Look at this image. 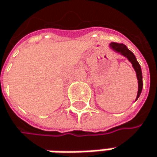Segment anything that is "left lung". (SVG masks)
I'll return each mask as SVG.
<instances>
[{
  "mask_svg": "<svg viewBox=\"0 0 157 157\" xmlns=\"http://www.w3.org/2000/svg\"><path fill=\"white\" fill-rule=\"evenodd\" d=\"M109 48L113 49L115 52L119 53L120 55L124 56L125 58H127L128 60L131 62L132 67L134 68L136 73V78L138 80V90H137V95H136V100L139 98L141 92H142V88H143V78H142V70L141 67L139 65V63L137 62L134 53L132 51H130L128 49V47L124 44H119V43H116V42H111L109 44Z\"/></svg>",
  "mask_w": 157,
  "mask_h": 157,
  "instance_id": "1",
  "label": "left lung"
}]
</instances>
